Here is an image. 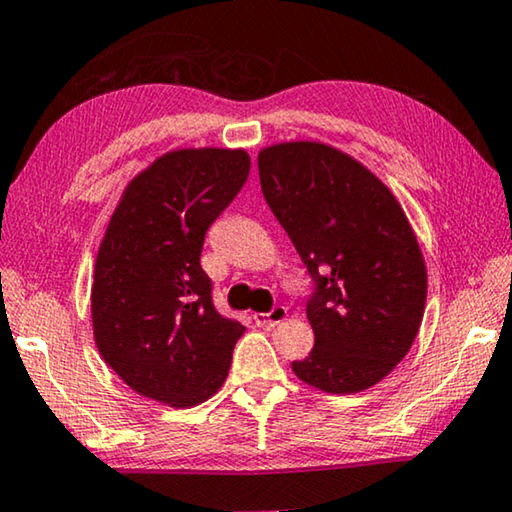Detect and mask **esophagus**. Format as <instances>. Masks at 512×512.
I'll list each match as a JSON object with an SVG mask.
<instances>
[{
  "label": "esophagus",
  "mask_w": 512,
  "mask_h": 512,
  "mask_svg": "<svg viewBox=\"0 0 512 512\" xmlns=\"http://www.w3.org/2000/svg\"><path fill=\"white\" fill-rule=\"evenodd\" d=\"M286 316H288V309H286V306H283V304H277V306H272V309L267 311V313H256L254 320H256V325L272 327V325H279L281 320H286Z\"/></svg>",
  "instance_id": "esophagus-1"
}]
</instances>
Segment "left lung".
<instances>
[{"instance_id":"1","label":"left lung","mask_w":512,"mask_h":512,"mask_svg":"<svg viewBox=\"0 0 512 512\" xmlns=\"http://www.w3.org/2000/svg\"><path fill=\"white\" fill-rule=\"evenodd\" d=\"M267 206L300 254L313 290L316 343L295 375L329 393L373 387L412 348L428 277L403 208L336 148L290 141L258 155Z\"/></svg>"}]
</instances>
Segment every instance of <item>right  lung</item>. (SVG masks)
Instances as JSON below:
<instances>
[{"label":"right lung","instance_id":"right-lung-1","mask_svg":"<svg viewBox=\"0 0 512 512\" xmlns=\"http://www.w3.org/2000/svg\"><path fill=\"white\" fill-rule=\"evenodd\" d=\"M249 167L245 151L167 153L132 180L112 215L91 288L93 334L141 396L192 407L229 375L245 327L215 309L201 251Z\"/></svg>","mask_w":512,"mask_h":512}]
</instances>
